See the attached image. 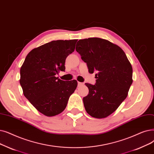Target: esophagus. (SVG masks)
I'll use <instances>...</instances> for the list:
<instances>
[{
  "instance_id": "obj_1",
  "label": "esophagus",
  "mask_w": 154,
  "mask_h": 154,
  "mask_svg": "<svg viewBox=\"0 0 154 154\" xmlns=\"http://www.w3.org/2000/svg\"><path fill=\"white\" fill-rule=\"evenodd\" d=\"M77 84H78V86H79V87L82 86V85H84V83H83V82H77Z\"/></svg>"
}]
</instances>
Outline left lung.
Segmentation results:
<instances>
[{
    "mask_svg": "<svg viewBox=\"0 0 154 154\" xmlns=\"http://www.w3.org/2000/svg\"><path fill=\"white\" fill-rule=\"evenodd\" d=\"M75 50L89 72H96L95 85L85 84L89 89L88 95L83 98L85 109L94 118L108 116L128 95L133 82L131 63L119 46L104 39H80Z\"/></svg>",
    "mask_w": 154,
    "mask_h": 154,
    "instance_id": "obj_1",
    "label": "left lung"
}]
</instances>
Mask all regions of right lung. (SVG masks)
<instances>
[{
	"label": "right lung",
	"instance_id": "1",
	"mask_svg": "<svg viewBox=\"0 0 154 154\" xmlns=\"http://www.w3.org/2000/svg\"><path fill=\"white\" fill-rule=\"evenodd\" d=\"M77 41L57 40L32 50L20 70L24 96L45 116L61 113L77 88L75 80L66 82L56 77L59 71H65V60L74 51Z\"/></svg>",
	"mask_w": 154,
	"mask_h": 154
}]
</instances>
